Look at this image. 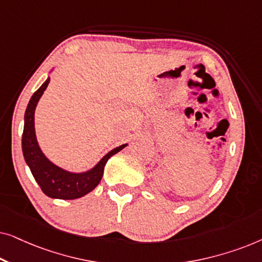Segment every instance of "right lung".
Listing matches in <instances>:
<instances>
[{"instance_id": "1", "label": "right lung", "mask_w": 262, "mask_h": 262, "mask_svg": "<svg viewBox=\"0 0 262 262\" xmlns=\"http://www.w3.org/2000/svg\"><path fill=\"white\" fill-rule=\"evenodd\" d=\"M50 78H48L40 88L32 95L28 102V106L25 112V126L23 134V152L26 163L33 174L35 181L40 186L41 191L50 198L57 199H77L81 198L93 191L99 182L101 181L103 175V168L111 156L119 152L126 144H123L113 149L101 161L85 173H70L57 167L46 159L44 154L39 148L34 131V111L35 106L42 95V93L48 87Z\"/></svg>"}]
</instances>
